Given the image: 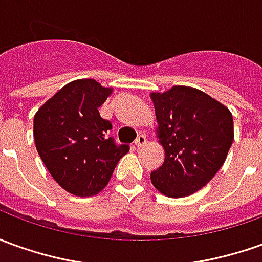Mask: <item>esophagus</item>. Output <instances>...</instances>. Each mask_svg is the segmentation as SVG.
I'll use <instances>...</instances> for the list:
<instances>
[{
	"label": "esophagus",
	"mask_w": 262,
	"mask_h": 262,
	"mask_svg": "<svg viewBox=\"0 0 262 262\" xmlns=\"http://www.w3.org/2000/svg\"><path fill=\"white\" fill-rule=\"evenodd\" d=\"M147 144V137L144 134H140L138 137H137V140H135V147L137 148H141V147H144Z\"/></svg>",
	"instance_id": "1"
}]
</instances>
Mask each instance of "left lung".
I'll list each match as a JSON object with an SVG mask.
<instances>
[{"label":"left lung","instance_id":"8db88e82","mask_svg":"<svg viewBox=\"0 0 262 262\" xmlns=\"http://www.w3.org/2000/svg\"><path fill=\"white\" fill-rule=\"evenodd\" d=\"M155 137L165 158L151 183L169 198L194 194L210 183L227 160L234 141L232 114L224 104L194 86L174 85L149 93Z\"/></svg>","mask_w":262,"mask_h":262}]
</instances>
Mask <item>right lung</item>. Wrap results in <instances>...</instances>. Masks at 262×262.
<instances>
[{"label": "right lung", "instance_id": "1", "mask_svg": "<svg viewBox=\"0 0 262 262\" xmlns=\"http://www.w3.org/2000/svg\"><path fill=\"white\" fill-rule=\"evenodd\" d=\"M93 78L64 85L34 115L35 148L62 189L77 196L97 195L107 187L114 168L129 151L108 137L111 122L98 108L113 94Z\"/></svg>", "mask_w": 262, "mask_h": 262}]
</instances>
